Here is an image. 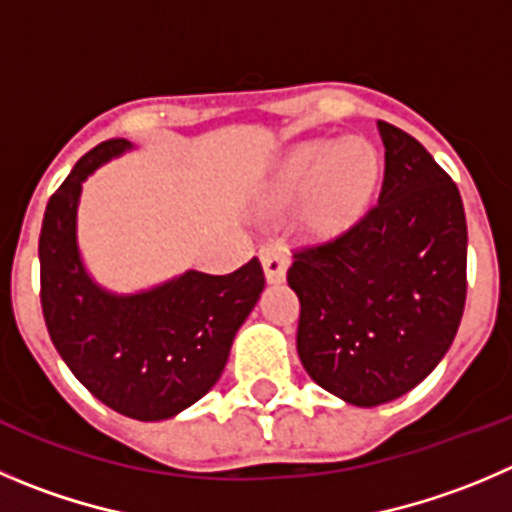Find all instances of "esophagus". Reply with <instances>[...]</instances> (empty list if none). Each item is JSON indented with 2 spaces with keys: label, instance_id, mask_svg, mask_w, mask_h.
<instances>
[{
  "label": "esophagus",
  "instance_id": "1",
  "mask_svg": "<svg viewBox=\"0 0 512 512\" xmlns=\"http://www.w3.org/2000/svg\"><path fill=\"white\" fill-rule=\"evenodd\" d=\"M261 266H264L269 284H281L286 279V269H289V256L279 246H266L261 251Z\"/></svg>",
  "mask_w": 512,
  "mask_h": 512
}]
</instances>
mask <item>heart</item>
<instances>
[{
    "label": "heart",
    "instance_id": "obj_1",
    "mask_svg": "<svg viewBox=\"0 0 512 512\" xmlns=\"http://www.w3.org/2000/svg\"><path fill=\"white\" fill-rule=\"evenodd\" d=\"M382 175L377 148L362 138H314L296 143L276 163L269 206L304 201V221L319 238L352 231L374 201Z\"/></svg>",
    "mask_w": 512,
    "mask_h": 512
}]
</instances>
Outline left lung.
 Returning a JSON list of instances; mask_svg holds the SVG:
<instances>
[{
	"label": "left lung",
	"instance_id": "obj_1",
	"mask_svg": "<svg viewBox=\"0 0 512 512\" xmlns=\"http://www.w3.org/2000/svg\"><path fill=\"white\" fill-rule=\"evenodd\" d=\"M379 203L344 236L294 253L296 349L309 377L357 407L402 397L440 364L465 309L467 223L450 175L379 120Z\"/></svg>",
	"mask_w": 512,
	"mask_h": 512
}]
</instances>
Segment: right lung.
I'll return each mask as SVG.
<instances>
[{"label":"right lung","mask_w":512,"mask_h":512,"mask_svg":"<svg viewBox=\"0 0 512 512\" xmlns=\"http://www.w3.org/2000/svg\"><path fill=\"white\" fill-rule=\"evenodd\" d=\"M135 145L105 140L50 198L40 233L42 314L70 372L102 405L140 422L175 417L218 382L264 291L259 259L228 276L183 271L135 294L97 284L77 243L82 183Z\"/></svg>","instance_id":"obj_1"}]
</instances>
